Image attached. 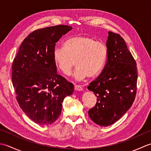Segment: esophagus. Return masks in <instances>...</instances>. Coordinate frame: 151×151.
I'll return each mask as SVG.
<instances>
[{
  "mask_svg": "<svg viewBox=\"0 0 151 151\" xmlns=\"http://www.w3.org/2000/svg\"><path fill=\"white\" fill-rule=\"evenodd\" d=\"M75 89L76 91H82L83 88L81 87V86L79 85H75Z\"/></svg>",
  "mask_w": 151,
  "mask_h": 151,
  "instance_id": "34e87169",
  "label": "esophagus"
}]
</instances>
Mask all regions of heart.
Instances as JSON below:
<instances>
[{"label":"heart","mask_w":151,"mask_h":151,"mask_svg":"<svg viewBox=\"0 0 151 151\" xmlns=\"http://www.w3.org/2000/svg\"><path fill=\"white\" fill-rule=\"evenodd\" d=\"M107 56L104 43L86 36L69 38L63 47H55L52 52L56 66L65 76L70 75L75 62L77 68L74 77L78 81L98 76L104 69Z\"/></svg>","instance_id":"b5f03b06"}]
</instances>
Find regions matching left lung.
Instances as JSON below:
<instances>
[{
    "mask_svg": "<svg viewBox=\"0 0 151 151\" xmlns=\"http://www.w3.org/2000/svg\"><path fill=\"white\" fill-rule=\"evenodd\" d=\"M106 47L104 68L88 86L97 97L95 106L88 111L89 116L102 127L115 123L129 110L135 99L137 80L136 61L123 38L109 32Z\"/></svg>",
    "mask_w": 151,
    "mask_h": 151,
    "instance_id": "obj_1",
    "label": "left lung"
}]
</instances>
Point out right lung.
I'll return each mask as SVG.
<instances>
[{"label":"right lung","mask_w":151,"mask_h":151,"mask_svg":"<svg viewBox=\"0 0 151 151\" xmlns=\"http://www.w3.org/2000/svg\"><path fill=\"white\" fill-rule=\"evenodd\" d=\"M56 25L38 29L22 41L12 64V83L16 99L27 116L41 125L55 122L63 99L74 86L57 74L52 52L56 43L72 29Z\"/></svg>","instance_id":"obj_1"}]
</instances>
